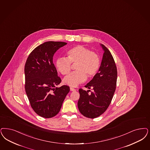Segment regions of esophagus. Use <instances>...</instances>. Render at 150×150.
Returning <instances> with one entry per match:
<instances>
[{"label": "esophagus", "mask_w": 150, "mask_h": 150, "mask_svg": "<svg viewBox=\"0 0 150 150\" xmlns=\"http://www.w3.org/2000/svg\"><path fill=\"white\" fill-rule=\"evenodd\" d=\"M70 91H76V89L74 88H72V87H70Z\"/></svg>", "instance_id": "34e87169"}]
</instances>
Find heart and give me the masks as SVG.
<instances>
[{
    "label": "heart",
    "instance_id": "1",
    "mask_svg": "<svg viewBox=\"0 0 150 150\" xmlns=\"http://www.w3.org/2000/svg\"><path fill=\"white\" fill-rule=\"evenodd\" d=\"M67 57H58L55 66L59 72L63 75L68 74L71 69V64H75L76 71L71 72L63 79L65 84L76 86L86 81L87 76L93 77L98 72L100 64L98 55L91 52L85 47L78 45L67 52Z\"/></svg>",
    "mask_w": 150,
    "mask_h": 150
}]
</instances>
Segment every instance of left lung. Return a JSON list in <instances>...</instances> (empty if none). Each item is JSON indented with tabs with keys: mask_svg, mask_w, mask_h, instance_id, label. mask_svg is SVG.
<instances>
[{
	"mask_svg": "<svg viewBox=\"0 0 150 150\" xmlns=\"http://www.w3.org/2000/svg\"><path fill=\"white\" fill-rule=\"evenodd\" d=\"M101 46L104 52L100 67L93 79L85 85V88H92L93 91L88 93L82 88L79 90V110L84 116L90 119L98 117L107 110L116 87L117 71L114 58L106 47L103 44Z\"/></svg>",
	"mask_w": 150,
	"mask_h": 150,
	"instance_id": "obj_1",
	"label": "left lung"
}]
</instances>
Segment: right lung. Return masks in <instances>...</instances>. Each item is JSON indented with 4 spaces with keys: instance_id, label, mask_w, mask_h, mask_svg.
<instances>
[{
    "instance_id": "right-lung-1",
    "label": "right lung",
    "mask_w": 150,
    "mask_h": 150,
    "mask_svg": "<svg viewBox=\"0 0 150 150\" xmlns=\"http://www.w3.org/2000/svg\"><path fill=\"white\" fill-rule=\"evenodd\" d=\"M67 43L47 41L35 48L26 60L24 68L25 89L31 108L44 118H51L59 113L70 88L57 87L62 80L57 76L53 64L55 52Z\"/></svg>"
}]
</instances>
